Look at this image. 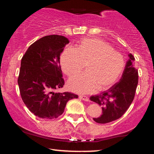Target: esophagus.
Wrapping results in <instances>:
<instances>
[{"instance_id":"esophagus-1","label":"esophagus","mask_w":154,"mask_h":154,"mask_svg":"<svg viewBox=\"0 0 154 154\" xmlns=\"http://www.w3.org/2000/svg\"><path fill=\"white\" fill-rule=\"evenodd\" d=\"M79 97L82 99L83 100H85V101H89V98H88V97H87L86 96H83V95H80Z\"/></svg>"}]
</instances>
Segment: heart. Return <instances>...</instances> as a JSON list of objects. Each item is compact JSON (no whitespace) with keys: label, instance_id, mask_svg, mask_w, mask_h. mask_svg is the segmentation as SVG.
I'll return each instance as SVG.
<instances>
[{"label":"heart","instance_id":"heart-1","mask_svg":"<svg viewBox=\"0 0 154 154\" xmlns=\"http://www.w3.org/2000/svg\"><path fill=\"white\" fill-rule=\"evenodd\" d=\"M62 71L72 77L79 72L85 64L86 72L68 82L69 90L79 94H88L95 88L99 91L109 89L117 82L124 71V56L114 50L105 41L98 38H84L77 48L69 47L60 58Z\"/></svg>","mask_w":154,"mask_h":154}]
</instances>
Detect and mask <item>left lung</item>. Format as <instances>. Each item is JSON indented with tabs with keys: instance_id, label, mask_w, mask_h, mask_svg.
Here are the masks:
<instances>
[{
	"instance_id": "obj_1",
	"label": "left lung",
	"mask_w": 154,
	"mask_h": 154,
	"mask_svg": "<svg viewBox=\"0 0 154 154\" xmlns=\"http://www.w3.org/2000/svg\"><path fill=\"white\" fill-rule=\"evenodd\" d=\"M128 57L119 82L109 90L90 98L102 107V115L93 118L97 123L106 124L120 118L133 101L139 76L133 64L134 56L129 54Z\"/></svg>"
}]
</instances>
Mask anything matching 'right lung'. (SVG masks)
<instances>
[{
  "mask_svg": "<svg viewBox=\"0 0 154 154\" xmlns=\"http://www.w3.org/2000/svg\"><path fill=\"white\" fill-rule=\"evenodd\" d=\"M69 43L64 36H45L32 43L22 58L17 80L21 97L40 118H57L68 101L78 98L71 92H56L64 85L60 56Z\"/></svg>",
  "mask_w": 154,
  "mask_h": 154,
  "instance_id": "1",
  "label": "right lung"
}]
</instances>
